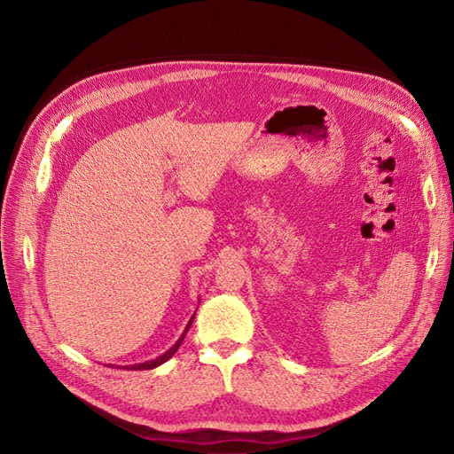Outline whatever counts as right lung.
Listing matches in <instances>:
<instances>
[{
  "mask_svg": "<svg viewBox=\"0 0 454 454\" xmlns=\"http://www.w3.org/2000/svg\"><path fill=\"white\" fill-rule=\"evenodd\" d=\"M195 318V317H193ZM193 318L189 320V324H187V327H185V331L182 333V337L176 340V344L171 348V349H167L163 355H160V356H156L154 361H147V363H139V364H132V366H123V368H127V370H153V368H156V366H160V364H163L165 361H169L171 356L176 353V349L180 348V344H182V340H184V337H185V333H187V329H189V325H191V322H193Z\"/></svg>",
  "mask_w": 454,
  "mask_h": 454,
  "instance_id": "1",
  "label": "right lung"
}]
</instances>
